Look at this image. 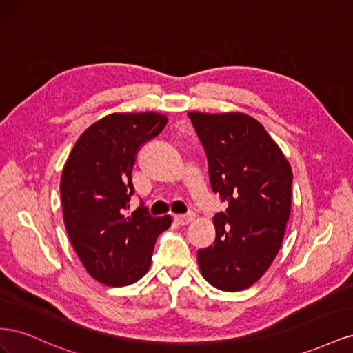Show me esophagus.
Listing matches in <instances>:
<instances>
[{
  "label": "esophagus",
  "instance_id": "1",
  "mask_svg": "<svg viewBox=\"0 0 353 353\" xmlns=\"http://www.w3.org/2000/svg\"><path fill=\"white\" fill-rule=\"evenodd\" d=\"M196 219V213L190 212L187 213V215H176L175 216V222L178 223V225H188L190 222H193Z\"/></svg>",
  "mask_w": 353,
  "mask_h": 353
}]
</instances>
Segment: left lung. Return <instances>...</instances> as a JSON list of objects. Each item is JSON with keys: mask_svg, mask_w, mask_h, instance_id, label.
<instances>
[{"mask_svg": "<svg viewBox=\"0 0 353 353\" xmlns=\"http://www.w3.org/2000/svg\"><path fill=\"white\" fill-rule=\"evenodd\" d=\"M205 147L210 185L227 201L213 216L215 243L197 252L200 272L223 292L253 285L270 268L292 210L293 172L281 148L254 117L190 112Z\"/></svg>", "mask_w": 353, "mask_h": 353, "instance_id": "left-lung-1", "label": "left lung"}]
</instances>
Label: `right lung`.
I'll list each match as a JSON object with an SVG mask.
<instances>
[{
    "label": "right lung",
    "mask_w": 353,
    "mask_h": 353,
    "mask_svg": "<svg viewBox=\"0 0 353 353\" xmlns=\"http://www.w3.org/2000/svg\"><path fill=\"white\" fill-rule=\"evenodd\" d=\"M156 112L112 113L88 126L63 168L60 197L68 236L85 270L105 285H130L147 274L156 239L172 218L140 206L130 216L135 154L163 131Z\"/></svg>",
    "instance_id": "1"
}]
</instances>
